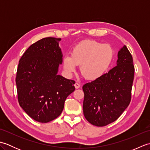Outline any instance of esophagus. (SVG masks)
I'll return each instance as SVG.
<instances>
[{"label":"esophagus","instance_id":"1","mask_svg":"<svg viewBox=\"0 0 150 150\" xmlns=\"http://www.w3.org/2000/svg\"><path fill=\"white\" fill-rule=\"evenodd\" d=\"M80 86H81V85L79 84L78 82H75V88L76 89H78V88H80Z\"/></svg>","mask_w":150,"mask_h":150}]
</instances>
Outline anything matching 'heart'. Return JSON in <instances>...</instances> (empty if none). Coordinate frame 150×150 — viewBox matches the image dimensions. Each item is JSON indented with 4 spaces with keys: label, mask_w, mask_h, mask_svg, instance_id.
I'll return each instance as SVG.
<instances>
[{
    "label": "heart",
    "mask_w": 150,
    "mask_h": 150,
    "mask_svg": "<svg viewBox=\"0 0 150 150\" xmlns=\"http://www.w3.org/2000/svg\"><path fill=\"white\" fill-rule=\"evenodd\" d=\"M113 55V50L108 44L86 40L73 47L71 55L64 56V69L71 74L75 71L77 66L81 65V73L86 79L96 80L107 71Z\"/></svg>",
    "instance_id": "1"
}]
</instances>
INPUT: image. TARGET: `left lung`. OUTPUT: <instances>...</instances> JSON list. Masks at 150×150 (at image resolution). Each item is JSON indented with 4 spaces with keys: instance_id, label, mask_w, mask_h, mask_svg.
<instances>
[{
    "instance_id": "1",
    "label": "left lung",
    "mask_w": 150,
    "mask_h": 150,
    "mask_svg": "<svg viewBox=\"0 0 150 150\" xmlns=\"http://www.w3.org/2000/svg\"><path fill=\"white\" fill-rule=\"evenodd\" d=\"M134 73L132 56L124 46L118 53L116 66L82 86L83 112L89 122L105 126L121 115L131 101Z\"/></svg>"
}]
</instances>
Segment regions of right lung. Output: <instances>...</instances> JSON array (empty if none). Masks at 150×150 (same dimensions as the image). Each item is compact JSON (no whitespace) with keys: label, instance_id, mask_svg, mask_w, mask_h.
Segmentation results:
<instances>
[{"label":"right lung","instance_id":"add662e5","mask_svg":"<svg viewBox=\"0 0 150 150\" xmlns=\"http://www.w3.org/2000/svg\"><path fill=\"white\" fill-rule=\"evenodd\" d=\"M60 38L46 37L31 44L19 60L15 82L19 105L37 122L58 117L75 91V81L57 74L62 55Z\"/></svg>","mask_w":150,"mask_h":150}]
</instances>
